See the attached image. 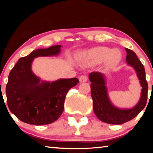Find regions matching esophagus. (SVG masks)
<instances>
[{
  "label": "esophagus",
  "mask_w": 153,
  "mask_h": 153,
  "mask_svg": "<svg viewBox=\"0 0 153 153\" xmlns=\"http://www.w3.org/2000/svg\"><path fill=\"white\" fill-rule=\"evenodd\" d=\"M79 82H81V83L86 82H87L88 78H87V77L86 76H84V75H82V76L79 77Z\"/></svg>",
  "instance_id": "34e87169"
}]
</instances>
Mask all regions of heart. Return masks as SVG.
Returning <instances> with one entry per match:
<instances>
[{
	"mask_svg": "<svg viewBox=\"0 0 153 153\" xmlns=\"http://www.w3.org/2000/svg\"><path fill=\"white\" fill-rule=\"evenodd\" d=\"M121 51L117 48L111 49L107 46H97L82 51L79 61L86 66H94L104 63L106 67L111 68L117 65L121 60Z\"/></svg>",
	"mask_w": 153,
	"mask_h": 153,
	"instance_id": "heart-1",
	"label": "heart"
}]
</instances>
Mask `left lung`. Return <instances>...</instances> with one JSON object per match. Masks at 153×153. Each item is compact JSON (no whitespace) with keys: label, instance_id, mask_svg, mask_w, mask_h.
Masks as SVG:
<instances>
[{"label":"left lung","instance_id":"obj_1","mask_svg":"<svg viewBox=\"0 0 153 153\" xmlns=\"http://www.w3.org/2000/svg\"><path fill=\"white\" fill-rule=\"evenodd\" d=\"M125 49L127 63L136 71L142 87L140 98L134 107L120 108L115 107L108 97L104 75L99 72H92L89 74V79L92 82L90 87L94 112L100 121L107 123L120 125L130 121L144 109L146 104L149 87L144 67L134 51L127 48Z\"/></svg>","mask_w":153,"mask_h":153}]
</instances>
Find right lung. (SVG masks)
<instances>
[{"label":"right lung","instance_id":"obj_1","mask_svg":"<svg viewBox=\"0 0 153 153\" xmlns=\"http://www.w3.org/2000/svg\"><path fill=\"white\" fill-rule=\"evenodd\" d=\"M61 47L55 45L33 51L19 59L10 71L6 86L7 105L11 112L23 122L41 126L58 120L63 111L67 92L78 84L76 77L42 81L33 73V59L58 55Z\"/></svg>","mask_w":153,"mask_h":153}]
</instances>
